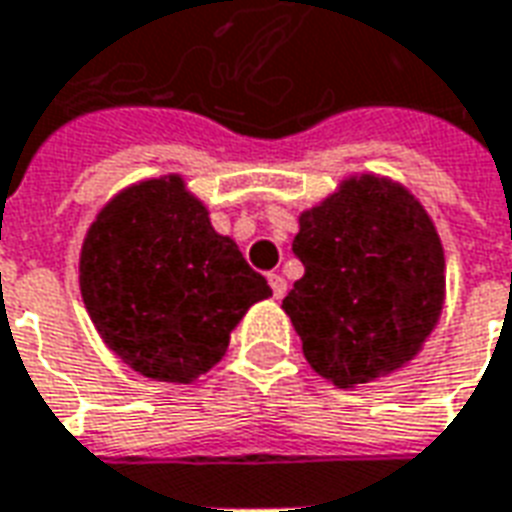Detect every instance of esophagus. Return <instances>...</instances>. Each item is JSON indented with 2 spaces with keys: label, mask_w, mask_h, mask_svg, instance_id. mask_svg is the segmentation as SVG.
<instances>
[{
  "label": "esophagus",
  "mask_w": 512,
  "mask_h": 512,
  "mask_svg": "<svg viewBox=\"0 0 512 512\" xmlns=\"http://www.w3.org/2000/svg\"><path fill=\"white\" fill-rule=\"evenodd\" d=\"M268 285H271L274 299H282V296L288 293V282H285V277H279V274H271V277H268Z\"/></svg>",
  "instance_id": "34e87169"
}]
</instances>
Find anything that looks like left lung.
Here are the masks:
<instances>
[{"label": "left lung", "mask_w": 512, "mask_h": 512, "mask_svg": "<svg viewBox=\"0 0 512 512\" xmlns=\"http://www.w3.org/2000/svg\"><path fill=\"white\" fill-rule=\"evenodd\" d=\"M293 252L304 277L282 310L310 367L337 389L386 378L422 351L447 293L439 230L386 175H348L299 213Z\"/></svg>", "instance_id": "1"}]
</instances>
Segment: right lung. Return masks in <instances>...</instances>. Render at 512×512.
I'll return each mask as SVG.
<instances>
[{"label":"right lung","mask_w":512,"mask_h":512,"mask_svg":"<svg viewBox=\"0 0 512 512\" xmlns=\"http://www.w3.org/2000/svg\"><path fill=\"white\" fill-rule=\"evenodd\" d=\"M79 290L106 348L167 384H191L222 362L249 307L271 296L178 172L131 183L95 213Z\"/></svg>","instance_id":"add662e5"}]
</instances>
